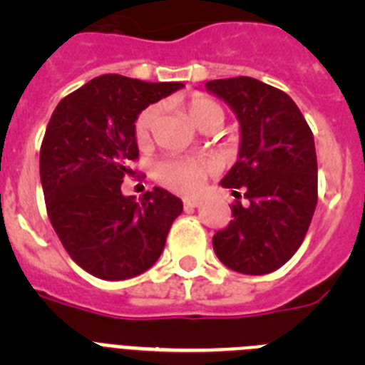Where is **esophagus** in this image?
Returning <instances> with one entry per match:
<instances>
[{"label":"esophagus","instance_id":"34e87169","mask_svg":"<svg viewBox=\"0 0 365 365\" xmlns=\"http://www.w3.org/2000/svg\"><path fill=\"white\" fill-rule=\"evenodd\" d=\"M202 205V201L199 199H185V210H193V208H199Z\"/></svg>","mask_w":365,"mask_h":365}]
</instances>
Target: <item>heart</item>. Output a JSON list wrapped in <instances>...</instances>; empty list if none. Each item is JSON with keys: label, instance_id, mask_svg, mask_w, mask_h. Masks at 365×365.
Returning <instances> with one entry per match:
<instances>
[{"label": "heart", "instance_id": "heart-1", "mask_svg": "<svg viewBox=\"0 0 365 365\" xmlns=\"http://www.w3.org/2000/svg\"><path fill=\"white\" fill-rule=\"evenodd\" d=\"M186 109H188L190 118L195 124H199L210 115H221L222 117L221 106L205 95H193L186 104ZM157 120H159V108L157 106H150L138 115L137 122H135V138H137L138 144L150 140ZM206 172H208V166L205 163L188 159V157H168V159L155 164V177L173 192L186 193V195H192V193L201 190Z\"/></svg>", "mask_w": 365, "mask_h": 365}]
</instances>
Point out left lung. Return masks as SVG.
I'll return each instance as SVG.
<instances>
[{
    "instance_id": "obj_1",
    "label": "left lung",
    "mask_w": 365,
    "mask_h": 365,
    "mask_svg": "<svg viewBox=\"0 0 365 365\" xmlns=\"http://www.w3.org/2000/svg\"><path fill=\"white\" fill-rule=\"evenodd\" d=\"M205 89L234 111L240 153L221 179L237 201L212 240L222 265L261 276L283 267L303 243L318 201L314 137L294 100L250 76L212 80Z\"/></svg>"
}]
</instances>
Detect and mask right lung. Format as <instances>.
<instances>
[{
	"mask_svg": "<svg viewBox=\"0 0 365 365\" xmlns=\"http://www.w3.org/2000/svg\"><path fill=\"white\" fill-rule=\"evenodd\" d=\"M180 87L102 74L66 96L45 130L40 179L51 225L74 263L96 278L146 272L182 212V201L159 186L138 201L120 190L138 157V115Z\"/></svg>",
	"mask_w": 365,
	"mask_h": 365,
	"instance_id": "1",
	"label": "right lung"
}]
</instances>
